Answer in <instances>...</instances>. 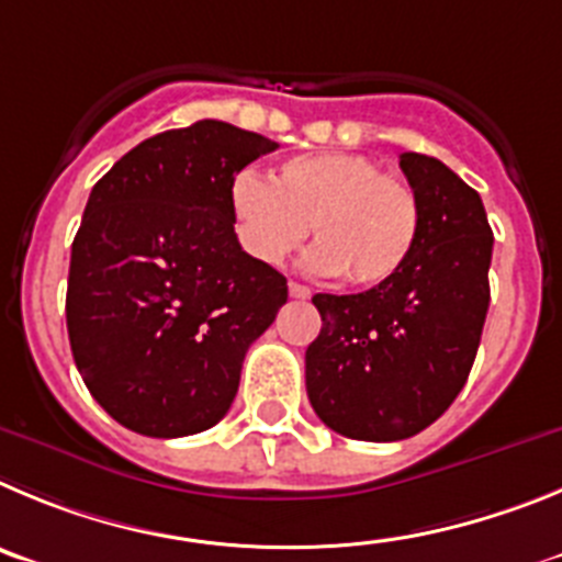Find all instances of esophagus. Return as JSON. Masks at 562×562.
Listing matches in <instances>:
<instances>
[{"label": "esophagus", "instance_id": "34e87169", "mask_svg": "<svg viewBox=\"0 0 562 562\" xmlns=\"http://www.w3.org/2000/svg\"><path fill=\"white\" fill-rule=\"evenodd\" d=\"M288 293H291L293 300H307V296H311V288L302 285V282H288Z\"/></svg>", "mask_w": 562, "mask_h": 562}]
</instances>
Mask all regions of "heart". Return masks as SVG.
I'll list each match as a JSON object with an SVG mask.
<instances>
[{"label":"heart","mask_w":562,"mask_h":562,"mask_svg":"<svg viewBox=\"0 0 562 562\" xmlns=\"http://www.w3.org/2000/svg\"><path fill=\"white\" fill-rule=\"evenodd\" d=\"M229 206L237 240L255 260L282 262L311 229L313 269L356 288L394 280L419 237L412 187L358 154L293 156L271 181L240 170Z\"/></svg>","instance_id":"obj_1"}]
</instances>
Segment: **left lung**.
Instances as JSON below:
<instances>
[{"instance_id":"8db88e82","label":"left lung","mask_w":562,"mask_h":562,"mask_svg":"<svg viewBox=\"0 0 562 562\" xmlns=\"http://www.w3.org/2000/svg\"><path fill=\"white\" fill-rule=\"evenodd\" d=\"M419 237L394 280L316 293L322 330L305 352L313 412L341 437L394 442L428 428L462 392L490 305L493 229L482 199L442 161L401 154Z\"/></svg>"}]
</instances>
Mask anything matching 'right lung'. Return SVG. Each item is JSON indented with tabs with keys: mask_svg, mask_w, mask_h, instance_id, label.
I'll return each mask as SVG.
<instances>
[{
	"mask_svg": "<svg viewBox=\"0 0 562 562\" xmlns=\"http://www.w3.org/2000/svg\"><path fill=\"white\" fill-rule=\"evenodd\" d=\"M277 143L221 120L165 131L92 187L75 235V367L120 426L173 439L229 412L288 282L237 244L229 187Z\"/></svg>",
	"mask_w": 562,
	"mask_h": 562,
	"instance_id": "obj_1",
	"label": "right lung"
}]
</instances>
